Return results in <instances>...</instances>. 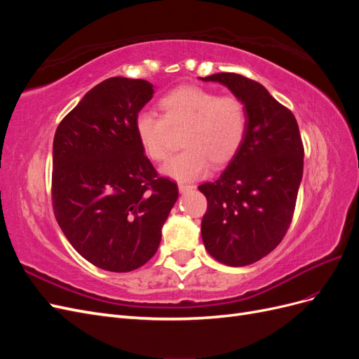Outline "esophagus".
Returning a JSON list of instances; mask_svg holds the SVG:
<instances>
[{
	"mask_svg": "<svg viewBox=\"0 0 359 359\" xmlns=\"http://www.w3.org/2000/svg\"><path fill=\"white\" fill-rule=\"evenodd\" d=\"M178 189H180V191H181V193H189V191H191V190L194 189V186H193V184H184V182H180V184H178Z\"/></svg>",
	"mask_w": 359,
	"mask_h": 359,
	"instance_id": "1",
	"label": "esophagus"
}]
</instances>
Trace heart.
Segmentation results:
<instances>
[{
  "instance_id": "1",
  "label": "heart",
  "mask_w": 359,
  "mask_h": 359,
  "mask_svg": "<svg viewBox=\"0 0 359 359\" xmlns=\"http://www.w3.org/2000/svg\"><path fill=\"white\" fill-rule=\"evenodd\" d=\"M161 115L140 112L135 132L144 153L154 161L169 154L170 128L182 130L184 149L169 158L161 172L177 181H193L210 169L232 160L243 147L248 115L235 95H219L201 86L184 85L165 94L158 102Z\"/></svg>"
}]
</instances>
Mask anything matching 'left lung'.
Here are the masks:
<instances>
[{
  "label": "left lung",
  "mask_w": 359,
  "mask_h": 359,
  "mask_svg": "<svg viewBox=\"0 0 359 359\" xmlns=\"http://www.w3.org/2000/svg\"><path fill=\"white\" fill-rule=\"evenodd\" d=\"M201 79L227 86L248 115L240 151L219 178L199 186L208 201L201 226L205 248L224 265L245 266L273 252L292 223L304 166L299 128L256 81L236 73Z\"/></svg>",
  "instance_id": "obj_1"
}]
</instances>
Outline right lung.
Returning <instances> with one entry per match:
<instances>
[{
    "label": "right lung",
    "instance_id": "right-lung-1",
    "mask_svg": "<svg viewBox=\"0 0 359 359\" xmlns=\"http://www.w3.org/2000/svg\"><path fill=\"white\" fill-rule=\"evenodd\" d=\"M144 79L109 78L60 123L52 151L53 214L83 259L112 273L145 265L178 186L144 154L135 119L153 99Z\"/></svg>",
    "mask_w": 359,
    "mask_h": 359
}]
</instances>
